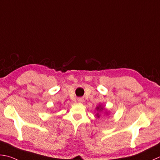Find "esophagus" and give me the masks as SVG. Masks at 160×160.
<instances>
[{"instance_id":"1","label":"esophagus","mask_w":160,"mask_h":160,"mask_svg":"<svg viewBox=\"0 0 160 160\" xmlns=\"http://www.w3.org/2000/svg\"><path fill=\"white\" fill-rule=\"evenodd\" d=\"M77 102H79V103H82V102H83V98H78Z\"/></svg>"}]
</instances>
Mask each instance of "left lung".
Instances as JSON below:
<instances>
[{
  "instance_id": "1",
  "label": "left lung",
  "mask_w": 160,
  "mask_h": 160,
  "mask_svg": "<svg viewBox=\"0 0 160 160\" xmlns=\"http://www.w3.org/2000/svg\"><path fill=\"white\" fill-rule=\"evenodd\" d=\"M95 109L98 111V113L95 114V116L97 117L98 118H99V117H100V112H103L104 107V106H102V104H99L98 106L96 107ZM104 113H105V115H107V116L109 115V112L106 110H105V111H104Z\"/></svg>"
}]
</instances>
